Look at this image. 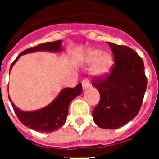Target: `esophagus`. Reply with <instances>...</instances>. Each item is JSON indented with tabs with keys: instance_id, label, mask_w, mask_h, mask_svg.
I'll return each instance as SVG.
<instances>
[{
	"instance_id": "esophagus-1",
	"label": "esophagus",
	"mask_w": 159,
	"mask_h": 159,
	"mask_svg": "<svg viewBox=\"0 0 159 159\" xmlns=\"http://www.w3.org/2000/svg\"><path fill=\"white\" fill-rule=\"evenodd\" d=\"M82 85H83V88H84V90L89 88L90 83H89V80H88V79H84V80L82 81Z\"/></svg>"
}]
</instances>
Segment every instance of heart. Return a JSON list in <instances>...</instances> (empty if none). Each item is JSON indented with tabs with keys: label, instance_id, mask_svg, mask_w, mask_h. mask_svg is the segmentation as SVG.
<instances>
[{
	"label": "heart",
	"instance_id": "1",
	"mask_svg": "<svg viewBox=\"0 0 159 159\" xmlns=\"http://www.w3.org/2000/svg\"><path fill=\"white\" fill-rule=\"evenodd\" d=\"M87 62L92 64V75L95 77H102L111 72L114 65V59L108 52L102 53L100 49H92L88 52L86 58Z\"/></svg>",
	"mask_w": 159,
	"mask_h": 159
}]
</instances>
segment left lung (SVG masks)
<instances>
[{
  "label": "left lung",
  "mask_w": 159,
  "mask_h": 159,
  "mask_svg": "<svg viewBox=\"0 0 159 159\" xmlns=\"http://www.w3.org/2000/svg\"><path fill=\"white\" fill-rule=\"evenodd\" d=\"M114 64L109 74L95 77L92 85L100 95L92 111L94 122L104 129H117L134 119L139 112L147 86L144 64L134 50L107 42Z\"/></svg>",
  "instance_id": "left-lung-1"
}]
</instances>
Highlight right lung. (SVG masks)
Here are the masks:
<instances>
[{"label": "right lung", "instance_id": "right-lung-1", "mask_svg": "<svg viewBox=\"0 0 159 159\" xmlns=\"http://www.w3.org/2000/svg\"><path fill=\"white\" fill-rule=\"evenodd\" d=\"M61 40H57L54 42H47L40 43L35 47L29 48L16 57L11 65V67L19 59L20 56L26 53L34 52L38 51L58 52L61 50ZM10 67V69H11ZM82 84L80 83L75 88H67L61 91L60 95L53 102L45 107L40 110L34 111H23L18 109L12 102L10 97L11 104L13 108L14 112L19 119V120L25 126L40 132H52L61 127L64 124L68 114V107L70 102L77 95L82 93Z\"/></svg>", "mask_w": 159, "mask_h": 159}]
</instances>
